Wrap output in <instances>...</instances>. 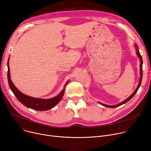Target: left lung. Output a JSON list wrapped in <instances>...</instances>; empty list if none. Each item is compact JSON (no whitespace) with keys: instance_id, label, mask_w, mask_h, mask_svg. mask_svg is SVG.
Instances as JSON below:
<instances>
[{"instance_id":"obj_1","label":"left lung","mask_w":151,"mask_h":151,"mask_svg":"<svg viewBox=\"0 0 151 151\" xmlns=\"http://www.w3.org/2000/svg\"><path fill=\"white\" fill-rule=\"evenodd\" d=\"M134 47H135L136 49V53H137V55L138 56V57L139 58V61H140V78H139V83L138 85V86L137 88H136V90H135V91L128 98H127L126 99H125L124 101H123L122 102H121V103L118 104H116V105H107V104H103V103H101L100 102H98L100 104H101L102 105L104 106V107H109V108H116V107H119V106H121L122 105V104H126V102H127L129 101H130L133 97L134 96V95L136 94V93L137 92L138 90L139 89V88L141 85V81H142V77H143V59H142V57H141L140 54H139V49H138V46L136 44H134Z\"/></svg>"}]
</instances>
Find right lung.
<instances>
[{
  "instance_id": "obj_1",
  "label": "right lung",
  "mask_w": 151,
  "mask_h": 151,
  "mask_svg": "<svg viewBox=\"0 0 151 151\" xmlns=\"http://www.w3.org/2000/svg\"><path fill=\"white\" fill-rule=\"evenodd\" d=\"M9 58L7 62L8 65V82L11 90L13 93V94L16 97L21 104H22L25 107L32 109L33 110L37 111H46L50 110L54 108L55 106L58 104L63 97L65 90V86L68 83L69 81H68L65 86L64 88L62 91L55 97H52L51 99H41V98H35L27 95H25L24 93H21L17 88L14 86L13 83L12 82L11 77H10V66H9Z\"/></svg>"
}]
</instances>
